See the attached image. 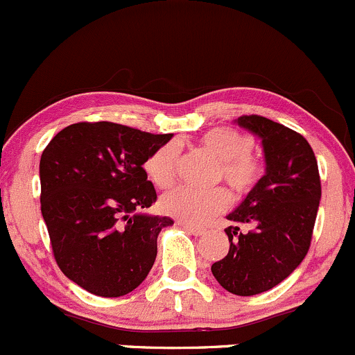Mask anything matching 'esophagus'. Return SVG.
<instances>
[{
  "label": "esophagus",
  "instance_id": "1",
  "mask_svg": "<svg viewBox=\"0 0 355 355\" xmlns=\"http://www.w3.org/2000/svg\"><path fill=\"white\" fill-rule=\"evenodd\" d=\"M178 224H180L184 229H187V231H189V232H192L193 236H202V234H205V229H204V227H197V225L185 224V222H178Z\"/></svg>",
  "mask_w": 355,
  "mask_h": 355
}]
</instances>
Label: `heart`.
Here are the masks:
<instances>
[{
	"mask_svg": "<svg viewBox=\"0 0 355 355\" xmlns=\"http://www.w3.org/2000/svg\"><path fill=\"white\" fill-rule=\"evenodd\" d=\"M198 143L214 158L219 159L217 177H220L236 196H244L259 182L263 166L251 155V136L232 128H212L198 138ZM178 148L175 143L157 148L145 162V171L153 185L165 189L173 182ZM229 193L222 187L197 190L175 187L159 198V209L166 216L185 224H205L227 209Z\"/></svg>",
	"mask_w": 355,
	"mask_h": 355,
	"instance_id": "1",
	"label": "heart"
}]
</instances>
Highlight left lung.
<instances>
[{
    "mask_svg": "<svg viewBox=\"0 0 355 355\" xmlns=\"http://www.w3.org/2000/svg\"><path fill=\"white\" fill-rule=\"evenodd\" d=\"M236 123L261 139L266 173L227 216L231 246L210 270L222 288L251 297L279 285L306 256L322 187L317 158L302 135L256 114Z\"/></svg>",
    "mask_w": 355,
    "mask_h": 355,
    "instance_id": "1",
    "label": "left lung"
}]
</instances>
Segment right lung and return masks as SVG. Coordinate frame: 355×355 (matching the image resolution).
<instances>
[{
    "label": "right lung",
    "mask_w": 355,
    "mask_h": 355,
    "mask_svg": "<svg viewBox=\"0 0 355 355\" xmlns=\"http://www.w3.org/2000/svg\"><path fill=\"white\" fill-rule=\"evenodd\" d=\"M173 135L123 124L76 123L40 158L42 216L62 272L97 297L128 295L157 258V239L170 217L143 210L157 190L143 165Z\"/></svg>",
    "instance_id": "1"
}]
</instances>
